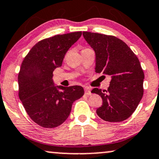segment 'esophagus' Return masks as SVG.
Returning <instances> with one entry per match:
<instances>
[{"instance_id":"obj_1","label":"esophagus","mask_w":159,"mask_h":159,"mask_svg":"<svg viewBox=\"0 0 159 159\" xmlns=\"http://www.w3.org/2000/svg\"><path fill=\"white\" fill-rule=\"evenodd\" d=\"M84 90H85V94H87V95H91L92 92H91V91H90L89 88L85 87V89H84Z\"/></svg>"}]
</instances>
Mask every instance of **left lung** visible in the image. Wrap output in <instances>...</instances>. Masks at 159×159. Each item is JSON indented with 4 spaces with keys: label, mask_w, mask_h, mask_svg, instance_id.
Listing matches in <instances>:
<instances>
[{
    "label": "left lung",
    "mask_w": 159,
    "mask_h": 159,
    "mask_svg": "<svg viewBox=\"0 0 159 159\" xmlns=\"http://www.w3.org/2000/svg\"><path fill=\"white\" fill-rule=\"evenodd\" d=\"M95 53V72L111 76L107 90L94 88L103 105L97 114L107 122H122L134 113L144 93V72L137 56L121 39L114 36L84 31Z\"/></svg>",
    "instance_id": "left-lung-1"
}]
</instances>
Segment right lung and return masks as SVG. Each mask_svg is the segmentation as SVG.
I'll return each instance as SVG.
<instances>
[{
    "instance_id": "add662e5",
    "label": "right lung",
    "mask_w": 159,
    "mask_h": 159,
    "mask_svg": "<svg viewBox=\"0 0 159 159\" xmlns=\"http://www.w3.org/2000/svg\"><path fill=\"white\" fill-rule=\"evenodd\" d=\"M81 31L56 35L38 42L22 62L18 75L19 98L34 122L53 128L67 119L73 102L84 95L81 86H55L53 72L61 67Z\"/></svg>"
}]
</instances>
